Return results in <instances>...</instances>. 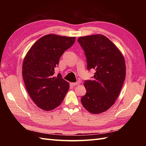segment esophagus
Here are the masks:
<instances>
[{"label":"esophagus","mask_w":146,"mask_h":146,"mask_svg":"<svg viewBox=\"0 0 146 146\" xmlns=\"http://www.w3.org/2000/svg\"><path fill=\"white\" fill-rule=\"evenodd\" d=\"M80 83L79 82H75V83H72V85H75V86L78 85H80Z\"/></svg>","instance_id":"1"}]
</instances>
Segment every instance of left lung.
<instances>
[{
    "label": "left lung",
    "mask_w": 146,
    "mask_h": 146,
    "mask_svg": "<svg viewBox=\"0 0 146 146\" xmlns=\"http://www.w3.org/2000/svg\"><path fill=\"white\" fill-rule=\"evenodd\" d=\"M84 49L87 68L95 70L93 80H86V94L82 105L93 114H98L115 104L126 75L125 59L117 46L106 36L95 35L80 37Z\"/></svg>",
    "instance_id": "1"
}]
</instances>
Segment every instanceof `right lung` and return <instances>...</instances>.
<instances>
[{"label":"right lung","instance_id":"obj_1","mask_svg":"<svg viewBox=\"0 0 146 146\" xmlns=\"http://www.w3.org/2000/svg\"><path fill=\"white\" fill-rule=\"evenodd\" d=\"M75 37L48 35L39 39L24 57L23 76L27 93L37 106L45 111L60 105L70 88L69 83L54 68L64 52L75 42Z\"/></svg>","mask_w":146,"mask_h":146}]
</instances>
